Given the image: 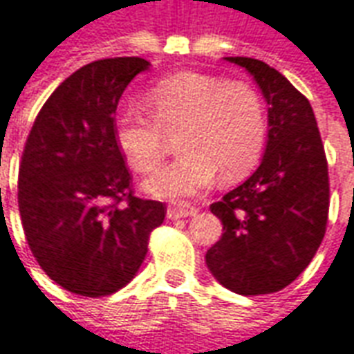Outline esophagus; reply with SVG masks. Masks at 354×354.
Here are the masks:
<instances>
[{
	"mask_svg": "<svg viewBox=\"0 0 354 354\" xmlns=\"http://www.w3.org/2000/svg\"><path fill=\"white\" fill-rule=\"evenodd\" d=\"M199 212L197 208L187 205V203H172L169 205V210H167V216L169 220H178V218H187V216H195Z\"/></svg>",
	"mask_w": 354,
	"mask_h": 354,
	"instance_id": "obj_1",
	"label": "esophagus"
}]
</instances>
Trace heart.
<instances>
[{
  "mask_svg": "<svg viewBox=\"0 0 354 354\" xmlns=\"http://www.w3.org/2000/svg\"><path fill=\"white\" fill-rule=\"evenodd\" d=\"M149 113L117 109L113 129L119 151L136 172H151L176 132L180 153L144 182L161 199L192 197L212 184L246 176L258 165L267 140L261 96L245 81H223L201 72H178L144 93Z\"/></svg>",
  "mask_w": 354,
  "mask_h": 354,
  "instance_id": "heart-1",
  "label": "heart"
}]
</instances>
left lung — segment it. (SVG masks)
Wrapping results in <instances>:
<instances>
[{
  "label": "left lung",
  "mask_w": 354,
  "mask_h": 354,
  "mask_svg": "<svg viewBox=\"0 0 354 354\" xmlns=\"http://www.w3.org/2000/svg\"><path fill=\"white\" fill-rule=\"evenodd\" d=\"M245 68L267 102V146L246 182L212 203L223 223L207 266L241 296L286 288L309 266L326 233L330 184L324 146L309 100L261 60L227 57Z\"/></svg>",
  "instance_id": "obj_1"
}]
</instances>
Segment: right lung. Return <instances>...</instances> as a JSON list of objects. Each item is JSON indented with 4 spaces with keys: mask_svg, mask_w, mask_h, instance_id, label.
I'll use <instances>...</instances> for the list:
<instances>
[{
    "mask_svg": "<svg viewBox=\"0 0 354 354\" xmlns=\"http://www.w3.org/2000/svg\"><path fill=\"white\" fill-rule=\"evenodd\" d=\"M149 62L96 60L62 81L28 134L19 210L28 246L53 281L77 296H109L142 266L167 207L134 197L113 115Z\"/></svg>",
    "mask_w": 354,
    "mask_h": 354,
    "instance_id": "1",
    "label": "right lung"
}]
</instances>
